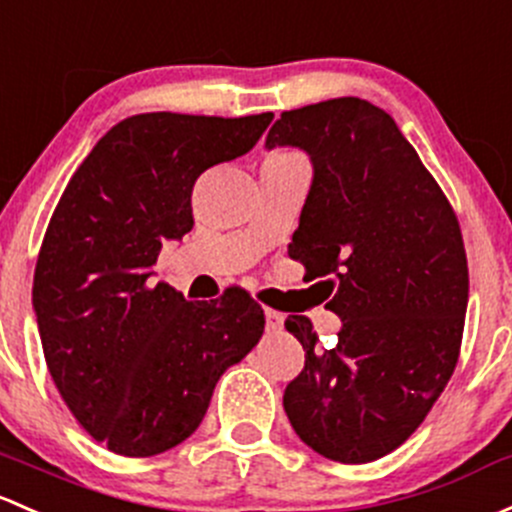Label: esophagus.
<instances>
[{
    "mask_svg": "<svg viewBox=\"0 0 512 512\" xmlns=\"http://www.w3.org/2000/svg\"><path fill=\"white\" fill-rule=\"evenodd\" d=\"M265 319H267V331H279L284 326V314L274 309H265Z\"/></svg>",
    "mask_w": 512,
    "mask_h": 512,
    "instance_id": "34e87169",
    "label": "esophagus"
}]
</instances>
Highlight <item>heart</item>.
I'll use <instances>...</instances> for the list:
<instances>
[{
    "instance_id": "b5f03b06",
    "label": "heart",
    "mask_w": 512,
    "mask_h": 512,
    "mask_svg": "<svg viewBox=\"0 0 512 512\" xmlns=\"http://www.w3.org/2000/svg\"><path fill=\"white\" fill-rule=\"evenodd\" d=\"M279 154H287V152H279Z\"/></svg>"
}]
</instances>
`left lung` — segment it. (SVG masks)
<instances>
[{"mask_svg":"<svg viewBox=\"0 0 512 512\" xmlns=\"http://www.w3.org/2000/svg\"><path fill=\"white\" fill-rule=\"evenodd\" d=\"M267 147H299L314 181L294 233V260L331 277L338 343L284 326L304 370L284 410L306 446L368 464L412 437L456 368L469 304L459 218L395 120L373 102L336 98L282 112Z\"/></svg>","mask_w":512,"mask_h":512,"instance_id":"8db88e82","label":"left lung"}]
</instances>
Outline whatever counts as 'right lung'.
<instances>
[{
  "label": "right lung",
  "mask_w": 512,
  "mask_h": 512,
  "mask_svg": "<svg viewBox=\"0 0 512 512\" xmlns=\"http://www.w3.org/2000/svg\"><path fill=\"white\" fill-rule=\"evenodd\" d=\"M272 117H127L51 215L34 272L43 358L80 427L115 454L154 456L191 437L220 375L265 331L245 289L186 301L149 277L161 242L193 228L198 176L250 152Z\"/></svg>",
  "instance_id": "1"
}]
</instances>
